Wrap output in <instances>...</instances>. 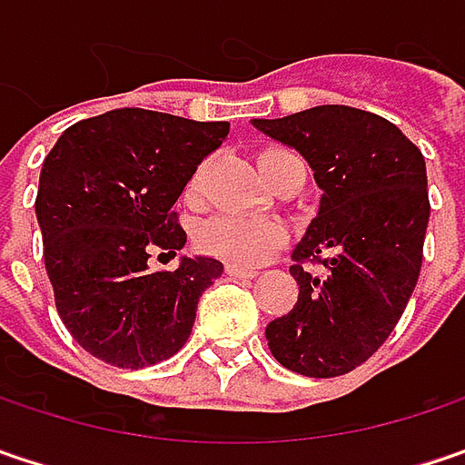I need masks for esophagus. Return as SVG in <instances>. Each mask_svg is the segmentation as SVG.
I'll use <instances>...</instances> for the list:
<instances>
[{
  "mask_svg": "<svg viewBox=\"0 0 465 465\" xmlns=\"http://www.w3.org/2000/svg\"><path fill=\"white\" fill-rule=\"evenodd\" d=\"M226 274L233 276V279H252L258 272H255V269H244V266H233V263H229V266H226Z\"/></svg>",
  "mask_w": 465,
  "mask_h": 465,
  "instance_id": "obj_1",
  "label": "esophagus"
}]
</instances>
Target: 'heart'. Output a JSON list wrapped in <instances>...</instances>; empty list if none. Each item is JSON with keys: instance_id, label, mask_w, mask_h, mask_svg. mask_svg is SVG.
Returning a JSON list of instances; mask_svg holds the SVG:
<instances>
[{"instance_id": "obj_1", "label": "heart", "mask_w": 465, "mask_h": 465, "mask_svg": "<svg viewBox=\"0 0 465 465\" xmlns=\"http://www.w3.org/2000/svg\"><path fill=\"white\" fill-rule=\"evenodd\" d=\"M287 162H298V159L287 151H279V148L261 151L258 153V170H261L263 181L269 183ZM189 196L199 199V178L191 183ZM196 242L207 255H215V258L233 263V266L252 269V266L263 263L282 244V229L274 223H266V221L218 215L196 232Z\"/></svg>"}]
</instances>
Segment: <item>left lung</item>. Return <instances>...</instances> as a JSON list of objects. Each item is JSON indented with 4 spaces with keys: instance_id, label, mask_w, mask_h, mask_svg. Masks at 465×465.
<instances>
[{
    "instance_id": "1",
    "label": "left lung",
    "mask_w": 465,
    "mask_h": 465,
    "mask_svg": "<svg viewBox=\"0 0 465 465\" xmlns=\"http://www.w3.org/2000/svg\"><path fill=\"white\" fill-rule=\"evenodd\" d=\"M252 124L301 151L322 189L319 215L292 250L298 303L269 322V349L292 372L346 375L386 343L418 284L431 213L423 153L389 119L351 106Z\"/></svg>"
}]
</instances>
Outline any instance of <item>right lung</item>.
Returning <instances> with one entry per match:
<instances>
[{"instance_id": "right-lung-1", "label": "right lung", "mask_w": 465, "mask_h": 465, "mask_svg": "<svg viewBox=\"0 0 465 465\" xmlns=\"http://www.w3.org/2000/svg\"><path fill=\"white\" fill-rule=\"evenodd\" d=\"M226 135L229 122L114 108L71 124L45 156V269L65 330L87 354L141 370L189 341L199 295L223 263L183 258L175 272H151L148 258L186 244L173 204Z\"/></svg>"}]
</instances>
